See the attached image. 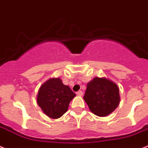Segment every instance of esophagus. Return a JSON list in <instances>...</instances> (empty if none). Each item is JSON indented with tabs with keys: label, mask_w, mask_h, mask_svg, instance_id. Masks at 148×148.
<instances>
[{
	"label": "esophagus",
	"mask_w": 148,
	"mask_h": 148,
	"mask_svg": "<svg viewBox=\"0 0 148 148\" xmlns=\"http://www.w3.org/2000/svg\"><path fill=\"white\" fill-rule=\"evenodd\" d=\"M77 95L78 96H82L83 95V92L82 91H81V90H80V91H78V92H77Z\"/></svg>",
	"instance_id": "1"
}]
</instances>
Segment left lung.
<instances>
[{
	"label": "left lung",
	"mask_w": 148,
	"mask_h": 148,
	"mask_svg": "<svg viewBox=\"0 0 148 148\" xmlns=\"http://www.w3.org/2000/svg\"><path fill=\"white\" fill-rule=\"evenodd\" d=\"M83 98L95 115L106 116L119 105V89L110 80L95 77L87 84Z\"/></svg>",
	"instance_id": "left-lung-1"
}]
</instances>
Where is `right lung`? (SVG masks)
<instances>
[{"instance_id": "obj_1", "label": "right lung", "mask_w": 148, "mask_h": 148, "mask_svg": "<svg viewBox=\"0 0 148 148\" xmlns=\"http://www.w3.org/2000/svg\"><path fill=\"white\" fill-rule=\"evenodd\" d=\"M76 94L60 78H52L42 84L37 97L38 104L44 114L51 119H58L67 111Z\"/></svg>"}]
</instances>
